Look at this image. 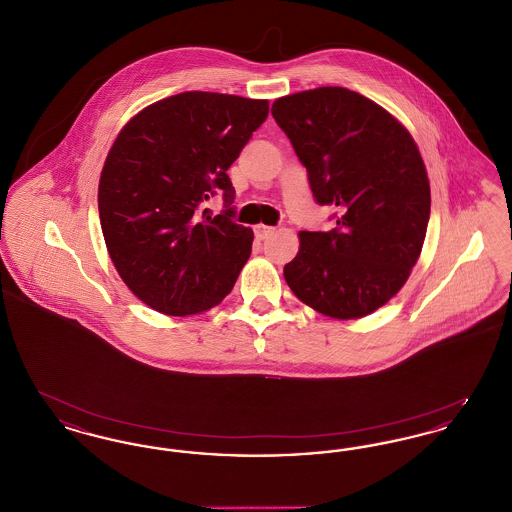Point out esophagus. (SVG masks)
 Returning a JSON list of instances; mask_svg holds the SVG:
<instances>
[{
    "instance_id": "obj_1",
    "label": "esophagus",
    "mask_w": 512,
    "mask_h": 512,
    "mask_svg": "<svg viewBox=\"0 0 512 512\" xmlns=\"http://www.w3.org/2000/svg\"><path fill=\"white\" fill-rule=\"evenodd\" d=\"M274 234V228L272 226H265V224H257L255 226V236H257V240H265L268 236H272Z\"/></svg>"
}]
</instances>
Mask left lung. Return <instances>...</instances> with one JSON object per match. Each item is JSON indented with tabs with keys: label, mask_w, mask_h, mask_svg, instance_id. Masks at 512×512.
Masks as SVG:
<instances>
[{
	"label": "left lung",
	"mask_w": 512,
	"mask_h": 512,
	"mask_svg": "<svg viewBox=\"0 0 512 512\" xmlns=\"http://www.w3.org/2000/svg\"><path fill=\"white\" fill-rule=\"evenodd\" d=\"M286 132L320 205L340 209L330 232H299L284 278L305 305L351 320L399 292L420 257L430 182L411 132L384 107L340 86L278 98Z\"/></svg>",
	"instance_id": "obj_1"
}]
</instances>
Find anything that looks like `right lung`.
Returning <instances> with one entry per match:
<instances>
[{
	"mask_svg": "<svg viewBox=\"0 0 512 512\" xmlns=\"http://www.w3.org/2000/svg\"><path fill=\"white\" fill-rule=\"evenodd\" d=\"M267 115V99L184 92L122 126L99 178V220L122 282L147 307L188 317L232 292L253 230L230 219L226 172ZM215 193L227 209L211 218L202 203Z\"/></svg>",
	"mask_w": 512,
	"mask_h": 512,
	"instance_id": "1",
	"label": "right lung"
}]
</instances>
